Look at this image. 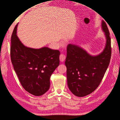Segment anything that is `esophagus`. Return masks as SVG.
Returning a JSON list of instances; mask_svg holds the SVG:
<instances>
[{
    "label": "esophagus",
    "mask_w": 120,
    "mask_h": 120,
    "mask_svg": "<svg viewBox=\"0 0 120 120\" xmlns=\"http://www.w3.org/2000/svg\"><path fill=\"white\" fill-rule=\"evenodd\" d=\"M66 59V56L63 54H60V60L61 62H63V61Z\"/></svg>",
    "instance_id": "34e87169"
}]
</instances>
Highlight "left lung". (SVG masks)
<instances>
[{
    "label": "left lung",
    "mask_w": 120,
    "mask_h": 120,
    "mask_svg": "<svg viewBox=\"0 0 120 120\" xmlns=\"http://www.w3.org/2000/svg\"><path fill=\"white\" fill-rule=\"evenodd\" d=\"M106 38V45L98 55H90L77 45L68 44L65 64L68 85L75 96L82 97L93 92L99 86L110 64L111 41L107 25L101 21Z\"/></svg>",
    "instance_id": "obj_1"
}]
</instances>
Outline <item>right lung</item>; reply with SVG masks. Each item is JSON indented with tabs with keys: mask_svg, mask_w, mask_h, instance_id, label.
Here are the masks:
<instances>
[{
	"mask_svg": "<svg viewBox=\"0 0 120 120\" xmlns=\"http://www.w3.org/2000/svg\"><path fill=\"white\" fill-rule=\"evenodd\" d=\"M18 23L11 38V63L21 85L35 96L49 89L50 78L60 64V52L48 47L35 49L25 46L17 36Z\"/></svg>",
	"mask_w": 120,
	"mask_h": 120,
	"instance_id": "1",
	"label": "right lung"
}]
</instances>
